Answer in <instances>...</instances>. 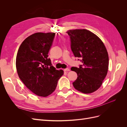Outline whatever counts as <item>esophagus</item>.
<instances>
[{
  "label": "esophagus",
  "instance_id": "esophagus-1",
  "mask_svg": "<svg viewBox=\"0 0 127 127\" xmlns=\"http://www.w3.org/2000/svg\"><path fill=\"white\" fill-rule=\"evenodd\" d=\"M64 71H70V69L69 68H66L64 69Z\"/></svg>",
  "mask_w": 127,
  "mask_h": 127
}]
</instances>
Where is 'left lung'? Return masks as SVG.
<instances>
[{"instance_id":"8db88e82","label":"left lung","mask_w":127,"mask_h":127,"mask_svg":"<svg viewBox=\"0 0 127 127\" xmlns=\"http://www.w3.org/2000/svg\"><path fill=\"white\" fill-rule=\"evenodd\" d=\"M67 33L73 53L75 57L80 58L83 63L79 68H71L78 76L73 86L82 93H93L101 87L108 71L107 50L102 41L87 30H70Z\"/></svg>"}]
</instances>
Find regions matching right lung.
I'll return each mask as SVG.
<instances>
[{
  "instance_id": "1",
  "label": "right lung",
  "mask_w": 127,
  "mask_h": 127,
  "mask_svg": "<svg viewBox=\"0 0 127 127\" xmlns=\"http://www.w3.org/2000/svg\"><path fill=\"white\" fill-rule=\"evenodd\" d=\"M55 33L38 32L25 39L17 52L16 67L18 75L27 88L37 96L47 97L56 90L63 70L52 66L48 53Z\"/></svg>"
}]
</instances>
